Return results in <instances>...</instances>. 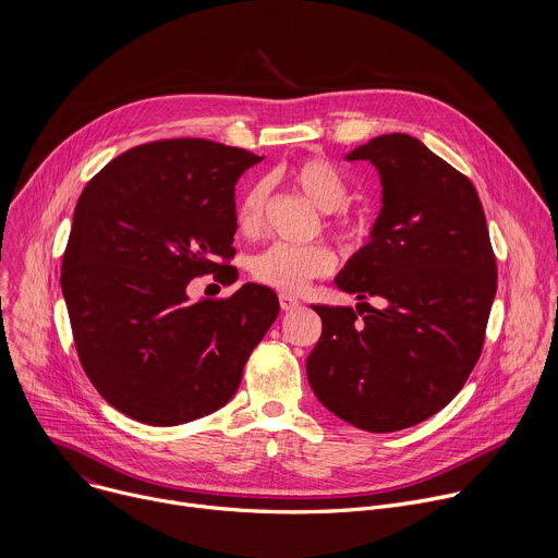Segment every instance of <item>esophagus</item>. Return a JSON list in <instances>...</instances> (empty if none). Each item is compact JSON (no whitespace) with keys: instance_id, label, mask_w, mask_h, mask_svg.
<instances>
[{"instance_id":"1","label":"esophagus","mask_w":558,"mask_h":558,"mask_svg":"<svg viewBox=\"0 0 558 558\" xmlns=\"http://www.w3.org/2000/svg\"><path fill=\"white\" fill-rule=\"evenodd\" d=\"M300 306V300L298 298H293V295H289V293H280V308L282 311H293V308H298Z\"/></svg>"}]
</instances>
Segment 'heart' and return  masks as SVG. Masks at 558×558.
I'll use <instances>...</instances> for the list:
<instances>
[{
	"label": "heart",
	"instance_id": "obj_1",
	"mask_svg": "<svg viewBox=\"0 0 558 558\" xmlns=\"http://www.w3.org/2000/svg\"><path fill=\"white\" fill-rule=\"evenodd\" d=\"M293 185L325 214L338 211L349 203V183L342 172L331 166L325 158H308L291 170ZM269 196V183H254L235 207V222L245 233H254L260 229L265 218V205ZM347 235L355 233V227H344ZM336 265L333 252L327 245H289L274 243L265 252L252 258V276L280 291L295 293L308 280L331 274Z\"/></svg>",
	"mask_w": 558,
	"mask_h": 558
}]
</instances>
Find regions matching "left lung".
<instances>
[{"label":"left lung","instance_id":"8db88e82","mask_svg":"<svg viewBox=\"0 0 558 558\" xmlns=\"http://www.w3.org/2000/svg\"><path fill=\"white\" fill-rule=\"evenodd\" d=\"M347 161L377 170L381 209L336 276L355 308L313 306L323 336L306 377L340 420L392 433L439 413L465 384L482 355L497 263L474 185L420 138L381 134ZM368 296L383 306L368 307Z\"/></svg>","mask_w":558,"mask_h":558}]
</instances>
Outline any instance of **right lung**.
Here are the masks:
<instances>
[{
    "instance_id": "right-lung-1",
    "label": "right lung",
    "mask_w": 558,
    "mask_h": 558,
    "mask_svg": "<svg viewBox=\"0 0 558 558\" xmlns=\"http://www.w3.org/2000/svg\"><path fill=\"white\" fill-rule=\"evenodd\" d=\"M263 156L205 138L132 147L82 192L61 265L78 360L104 400L149 426L222 409L278 317L247 282L190 302L187 284L233 258V187Z\"/></svg>"
}]
</instances>
